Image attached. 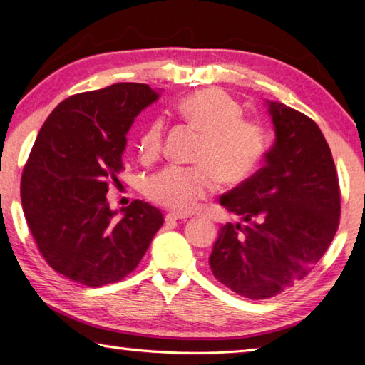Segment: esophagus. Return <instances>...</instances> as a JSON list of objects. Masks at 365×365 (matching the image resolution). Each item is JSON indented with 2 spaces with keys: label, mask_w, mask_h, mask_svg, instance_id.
Instances as JSON below:
<instances>
[{
  "label": "esophagus",
  "mask_w": 365,
  "mask_h": 365,
  "mask_svg": "<svg viewBox=\"0 0 365 365\" xmlns=\"http://www.w3.org/2000/svg\"><path fill=\"white\" fill-rule=\"evenodd\" d=\"M188 215H183V214H175V212H169L165 214V220L172 222V220H187Z\"/></svg>",
  "instance_id": "1"
}]
</instances>
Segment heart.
Returning a JSON list of instances; mask_svg holds the SVG:
<instances>
[{"label":"heart","mask_w":365,"mask_h":365,"mask_svg":"<svg viewBox=\"0 0 365 365\" xmlns=\"http://www.w3.org/2000/svg\"><path fill=\"white\" fill-rule=\"evenodd\" d=\"M177 114L201 133L195 154L196 165H169L146 183V195L170 211L187 214L211 196L217 180L235 187L255 174L267 153L261 123L242 117V108L217 88H202L175 104ZM164 123L150 122L141 133L138 151L154 160L163 151Z\"/></svg>","instance_id":"1"}]
</instances>
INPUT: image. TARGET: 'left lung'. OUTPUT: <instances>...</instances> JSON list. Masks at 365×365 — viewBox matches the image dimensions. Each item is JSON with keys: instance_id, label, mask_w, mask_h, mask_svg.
<instances>
[{"instance_id": "8db88e82", "label": "left lung", "mask_w": 365, "mask_h": 365, "mask_svg": "<svg viewBox=\"0 0 365 365\" xmlns=\"http://www.w3.org/2000/svg\"><path fill=\"white\" fill-rule=\"evenodd\" d=\"M275 143L265 165L220 205L245 224L222 225L209 257L215 279L250 299H269L306 279L339 225L341 193L331 151L311 117L269 101Z\"/></svg>"}]
</instances>
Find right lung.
I'll return each mask as SVG.
<instances>
[{"mask_svg":"<svg viewBox=\"0 0 365 365\" xmlns=\"http://www.w3.org/2000/svg\"><path fill=\"white\" fill-rule=\"evenodd\" d=\"M158 93L114 83L59 103L43 123L22 170L27 225L51 269L86 287L115 283L137 269L163 212L132 201L115 220L106 193L123 170L125 135Z\"/></svg>","mask_w":365,"mask_h":365,"instance_id":"1","label":"right lung"}]
</instances>
